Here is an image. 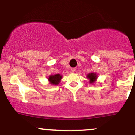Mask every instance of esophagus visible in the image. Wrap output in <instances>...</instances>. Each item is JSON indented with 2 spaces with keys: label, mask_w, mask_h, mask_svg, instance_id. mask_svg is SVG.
Returning <instances> with one entry per match:
<instances>
[{
  "label": "esophagus",
  "mask_w": 135,
  "mask_h": 135,
  "mask_svg": "<svg viewBox=\"0 0 135 135\" xmlns=\"http://www.w3.org/2000/svg\"><path fill=\"white\" fill-rule=\"evenodd\" d=\"M76 70V68H74H74H72V69H71V70L73 72H75Z\"/></svg>",
  "instance_id": "esophagus-1"
}]
</instances>
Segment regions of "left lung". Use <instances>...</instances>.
<instances>
[{"label":"left lung","mask_w":135,"mask_h":135,"mask_svg":"<svg viewBox=\"0 0 135 135\" xmlns=\"http://www.w3.org/2000/svg\"><path fill=\"white\" fill-rule=\"evenodd\" d=\"M88 78L90 80L89 81H90L91 84H92V83L95 82V80L97 79V76L95 73H90V74H89L88 75Z\"/></svg>","instance_id":"8db88e82"}]
</instances>
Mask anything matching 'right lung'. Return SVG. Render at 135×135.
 I'll list each match as a JSON object with an SVG mask.
<instances>
[{
    "label": "right lung",
    "mask_w": 135,
    "mask_h": 135,
    "mask_svg": "<svg viewBox=\"0 0 135 135\" xmlns=\"http://www.w3.org/2000/svg\"><path fill=\"white\" fill-rule=\"evenodd\" d=\"M61 78H62V76L60 75V74H55V75L50 76L49 77L48 80L50 81V83L53 84V85H57L60 82V80H61Z\"/></svg>",
    "instance_id": "obj_1"
}]
</instances>
